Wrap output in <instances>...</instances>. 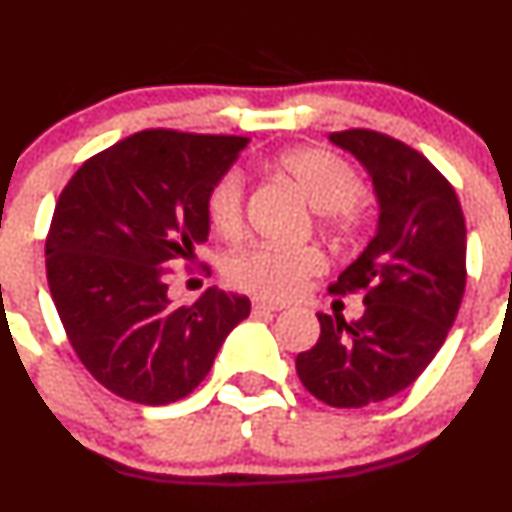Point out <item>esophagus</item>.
<instances>
[{
	"label": "esophagus",
	"mask_w": 512,
	"mask_h": 512,
	"mask_svg": "<svg viewBox=\"0 0 512 512\" xmlns=\"http://www.w3.org/2000/svg\"><path fill=\"white\" fill-rule=\"evenodd\" d=\"M282 304L277 302H267V299L255 297L252 299V314H270V312H280Z\"/></svg>",
	"instance_id": "obj_1"
}]
</instances>
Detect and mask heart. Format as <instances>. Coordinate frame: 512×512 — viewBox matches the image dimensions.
<instances>
[{
  "instance_id": "b5f03b06",
  "label": "heart",
  "mask_w": 512,
  "mask_h": 512,
  "mask_svg": "<svg viewBox=\"0 0 512 512\" xmlns=\"http://www.w3.org/2000/svg\"><path fill=\"white\" fill-rule=\"evenodd\" d=\"M277 168L304 195L327 225L344 230L354 220V205L364 198V183L349 163L322 148H294L277 160ZM208 218L218 235L235 240L245 225V180L227 173L208 195ZM324 267L317 247L257 245L240 252L227 265V280L242 292L285 299L302 289L304 280Z\"/></svg>"
}]
</instances>
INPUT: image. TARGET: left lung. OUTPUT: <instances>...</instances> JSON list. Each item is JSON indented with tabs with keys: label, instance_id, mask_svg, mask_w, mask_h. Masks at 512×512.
<instances>
[{
	"label": "left lung",
	"instance_id": "8db88e82",
	"mask_svg": "<svg viewBox=\"0 0 512 512\" xmlns=\"http://www.w3.org/2000/svg\"><path fill=\"white\" fill-rule=\"evenodd\" d=\"M374 185L379 220L332 292H364V314L317 312V344L297 356L304 389L361 409L409 389L453 327L466 289V220L456 190L421 153L364 128L329 133Z\"/></svg>",
	"mask_w": 512,
	"mask_h": 512
}]
</instances>
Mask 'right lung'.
<instances>
[{
	"mask_svg": "<svg viewBox=\"0 0 512 512\" xmlns=\"http://www.w3.org/2000/svg\"><path fill=\"white\" fill-rule=\"evenodd\" d=\"M247 138L141 131L89 158L56 203L46 277L71 347L98 384L165 406L208 376L250 299L168 294V262L210 235L208 195Z\"/></svg>",
	"mask_w": 512,
	"mask_h": 512,
	"instance_id": "obj_1",
	"label": "right lung"
}]
</instances>
